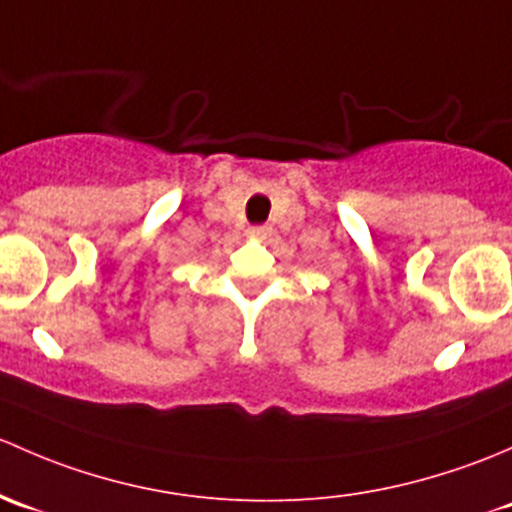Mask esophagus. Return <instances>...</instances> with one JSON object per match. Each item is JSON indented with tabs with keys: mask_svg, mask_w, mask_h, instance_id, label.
<instances>
[{
	"mask_svg": "<svg viewBox=\"0 0 512 512\" xmlns=\"http://www.w3.org/2000/svg\"><path fill=\"white\" fill-rule=\"evenodd\" d=\"M271 234H273L271 226H251V229H249L251 239H258V241L268 239V236H271Z\"/></svg>",
	"mask_w": 512,
	"mask_h": 512,
	"instance_id": "34e87169",
	"label": "esophagus"
}]
</instances>
